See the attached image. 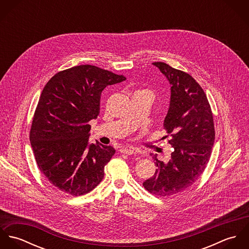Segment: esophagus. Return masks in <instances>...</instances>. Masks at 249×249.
Returning <instances> with one entry per match:
<instances>
[{"instance_id": "esophagus-1", "label": "esophagus", "mask_w": 249, "mask_h": 249, "mask_svg": "<svg viewBox=\"0 0 249 249\" xmlns=\"http://www.w3.org/2000/svg\"><path fill=\"white\" fill-rule=\"evenodd\" d=\"M120 151L122 152V153H124V154H134V153H136V148L135 147H124V148H121L120 149Z\"/></svg>"}]
</instances>
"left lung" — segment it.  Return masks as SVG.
Segmentation results:
<instances>
[{
	"mask_svg": "<svg viewBox=\"0 0 249 249\" xmlns=\"http://www.w3.org/2000/svg\"><path fill=\"white\" fill-rule=\"evenodd\" d=\"M152 64L171 85L164 128L174 151L168 163L153 157L157 169L142 186L153 195L170 196L188 189L204 172L214 141L213 114L203 89L189 73L164 62Z\"/></svg>",
	"mask_w": 249,
	"mask_h": 249,
	"instance_id": "obj_1",
	"label": "left lung"
}]
</instances>
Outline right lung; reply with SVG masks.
Here are the masks:
<instances>
[{"label":"right lung","instance_id":"obj_1","mask_svg":"<svg viewBox=\"0 0 249 249\" xmlns=\"http://www.w3.org/2000/svg\"><path fill=\"white\" fill-rule=\"evenodd\" d=\"M124 80V75L79 65L57 72L45 85L30 140L39 170L61 192L85 195L105 177V167L115 149L89 142L88 122L100 113L104 89Z\"/></svg>","mask_w":249,"mask_h":249}]
</instances>
